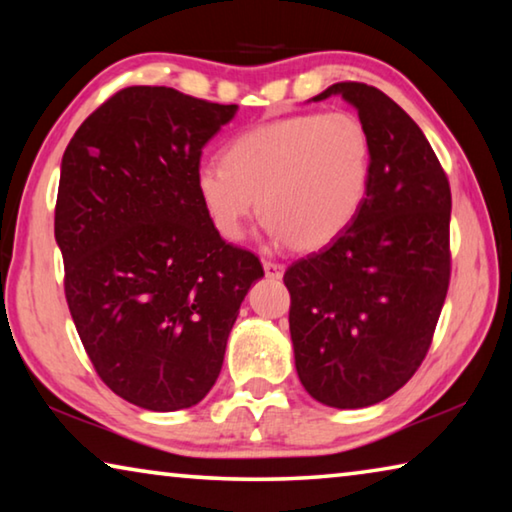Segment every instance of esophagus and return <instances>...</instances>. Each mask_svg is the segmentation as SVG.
<instances>
[{
	"label": "esophagus",
	"instance_id": "esophagus-1",
	"mask_svg": "<svg viewBox=\"0 0 512 512\" xmlns=\"http://www.w3.org/2000/svg\"><path fill=\"white\" fill-rule=\"evenodd\" d=\"M264 271H266V277H273V280H277V277H282L284 266L277 262H271V259H264Z\"/></svg>",
	"mask_w": 512,
	"mask_h": 512
}]
</instances>
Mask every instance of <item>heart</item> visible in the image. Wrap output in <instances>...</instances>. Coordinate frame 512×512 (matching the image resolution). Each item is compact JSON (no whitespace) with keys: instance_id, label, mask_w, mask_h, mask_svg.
<instances>
[{"instance_id":"obj_1","label":"heart","mask_w":512,"mask_h":512,"mask_svg":"<svg viewBox=\"0 0 512 512\" xmlns=\"http://www.w3.org/2000/svg\"><path fill=\"white\" fill-rule=\"evenodd\" d=\"M372 178V137L352 112H302L239 133L194 187L212 228L239 241L257 210L277 239L318 250L357 219ZM260 203H256V198Z\"/></svg>"}]
</instances>
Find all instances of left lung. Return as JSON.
Returning <instances> with one entry per match:
<instances>
[{
    "label": "left lung",
    "mask_w": 512,
    "mask_h": 512,
    "mask_svg": "<svg viewBox=\"0 0 512 512\" xmlns=\"http://www.w3.org/2000/svg\"><path fill=\"white\" fill-rule=\"evenodd\" d=\"M372 137L363 207L327 248L284 273L289 329L305 391L334 409L372 406L409 381L429 352L452 275L447 173L420 126L366 83L329 85Z\"/></svg>",
    "instance_id": "1"
}]
</instances>
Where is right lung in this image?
Segmentation results:
<instances>
[{
    "label": "right lung",
    "instance_id": "obj_1",
    "mask_svg": "<svg viewBox=\"0 0 512 512\" xmlns=\"http://www.w3.org/2000/svg\"><path fill=\"white\" fill-rule=\"evenodd\" d=\"M162 85L101 103L67 144L54 235L94 370L149 411L189 409L223 366L259 259L225 244L196 196L203 146L235 117Z\"/></svg>",
    "mask_w": 512,
    "mask_h": 512
}]
</instances>
